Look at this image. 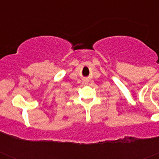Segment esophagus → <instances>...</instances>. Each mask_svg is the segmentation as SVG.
Listing matches in <instances>:
<instances>
[{"label": "esophagus", "instance_id": "obj_1", "mask_svg": "<svg viewBox=\"0 0 159 159\" xmlns=\"http://www.w3.org/2000/svg\"><path fill=\"white\" fill-rule=\"evenodd\" d=\"M84 81H85V83H88V79H85V80H84Z\"/></svg>", "mask_w": 159, "mask_h": 159}]
</instances>
